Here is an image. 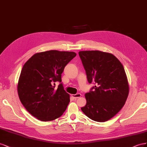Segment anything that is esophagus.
<instances>
[{"label": "esophagus", "instance_id": "obj_1", "mask_svg": "<svg viewBox=\"0 0 147 147\" xmlns=\"http://www.w3.org/2000/svg\"><path fill=\"white\" fill-rule=\"evenodd\" d=\"M72 97H73L74 99H77V98H78L81 97V94H79V93L76 94H74V95H72Z\"/></svg>", "mask_w": 147, "mask_h": 147}]
</instances>
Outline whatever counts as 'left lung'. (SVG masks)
<instances>
[{"label":"left lung","mask_w":147,"mask_h":147,"mask_svg":"<svg viewBox=\"0 0 147 147\" xmlns=\"http://www.w3.org/2000/svg\"><path fill=\"white\" fill-rule=\"evenodd\" d=\"M79 55L88 82L95 84L85 94L87 103L81 110L92 120L105 122L121 110L128 97L129 84L124 67L109 53L80 51Z\"/></svg>","instance_id":"1"}]
</instances>
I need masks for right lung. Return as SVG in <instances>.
I'll use <instances>...</instances> for the list:
<instances>
[{
    "label": "right lung",
    "mask_w": 147,
    "mask_h": 147,
    "mask_svg": "<svg viewBox=\"0 0 147 147\" xmlns=\"http://www.w3.org/2000/svg\"><path fill=\"white\" fill-rule=\"evenodd\" d=\"M76 56L73 52L49 50L34 54L25 63L18 84V96L24 107L37 119L52 121L65 111L70 99L61 83V74ZM56 82L60 83L58 88Z\"/></svg>",
    "instance_id": "obj_1"
}]
</instances>
